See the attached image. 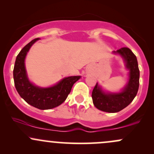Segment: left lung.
<instances>
[{
	"label": "left lung",
	"mask_w": 154,
	"mask_h": 154,
	"mask_svg": "<svg viewBox=\"0 0 154 154\" xmlns=\"http://www.w3.org/2000/svg\"><path fill=\"white\" fill-rule=\"evenodd\" d=\"M112 52L119 55L124 60L125 67L129 70V80L124 88L117 93L106 92L96 83L92 92L93 103L97 109L107 112H117L127 107L134 99L139 88L140 70L134 54L128 47H122Z\"/></svg>",
	"instance_id": "left-lung-1"
}]
</instances>
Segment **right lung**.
Masks as SVG:
<instances>
[{"instance_id":"right-lung-1","label":"right lung","mask_w":154,"mask_h":154,"mask_svg":"<svg viewBox=\"0 0 154 154\" xmlns=\"http://www.w3.org/2000/svg\"><path fill=\"white\" fill-rule=\"evenodd\" d=\"M38 39L32 40L17 56L13 71L14 85L20 96L30 105L39 109H50L60 105L66 99L72 86L81 76L64 77L55 85L47 88L32 83L27 74L25 60L30 47Z\"/></svg>"}]
</instances>
